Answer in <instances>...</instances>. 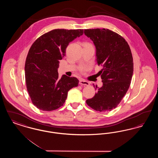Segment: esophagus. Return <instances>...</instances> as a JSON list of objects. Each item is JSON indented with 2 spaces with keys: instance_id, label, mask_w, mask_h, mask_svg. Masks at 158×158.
Wrapping results in <instances>:
<instances>
[{
  "instance_id": "obj_1",
  "label": "esophagus",
  "mask_w": 158,
  "mask_h": 158,
  "mask_svg": "<svg viewBox=\"0 0 158 158\" xmlns=\"http://www.w3.org/2000/svg\"><path fill=\"white\" fill-rule=\"evenodd\" d=\"M79 84L80 85H86V86H89V83L87 81H86L85 80L83 79H81L79 81Z\"/></svg>"
}]
</instances>
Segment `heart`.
<instances>
[{
	"instance_id": "b5f03b06",
	"label": "heart",
	"mask_w": 158,
	"mask_h": 158,
	"mask_svg": "<svg viewBox=\"0 0 158 158\" xmlns=\"http://www.w3.org/2000/svg\"><path fill=\"white\" fill-rule=\"evenodd\" d=\"M89 44V45H90L89 44H88V43H86V44ZM87 69V68H81V70H86Z\"/></svg>"
}]
</instances>
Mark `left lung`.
<instances>
[{
	"instance_id": "1",
	"label": "left lung",
	"mask_w": 158,
	"mask_h": 158,
	"mask_svg": "<svg viewBox=\"0 0 158 158\" xmlns=\"http://www.w3.org/2000/svg\"><path fill=\"white\" fill-rule=\"evenodd\" d=\"M85 35L96 48L97 61L102 66L99 72L102 86L86 104L100 112L116 108L127 93L133 73V60L127 42L119 34L108 29H88ZM95 86V85H94Z\"/></svg>"
}]
</instances>
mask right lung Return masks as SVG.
<instances>
[{
  "mask_svg": "<svg viewBox=\"0 0 158 158\" xmlns=\"http://www.w3.org/2000/svg\"><path fill=\"white\" fill-rule=\"evenodd\" d=\"M83 30L56 29L33 43L25 65L27 88L33 104L43 111H53L64 104L69 90L78 86L75 77L59 78V60L69 43L83 35Z\"/></svg>",
  "mask_w": 158,
  "mask_h": 158,
  "instance_id": "add662e5",
  "label": "right lung"
}]
</instances>
